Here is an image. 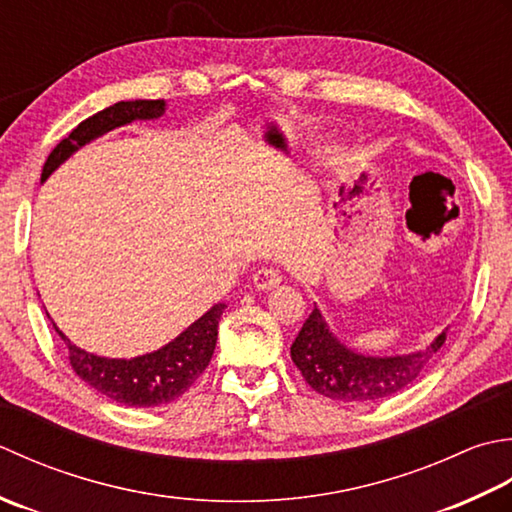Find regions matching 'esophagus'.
I'll return each instance as SVG.
<instances>
[{"label":"esophagus","instance_id":"1","mask_svg":"<svg viewBox=\"0 0 512 512\" xmlns=\"http://www.w3.org/2000/svg\"><path fill=\"white\" fill-rule=\"evenodd\" d=\"M254 280V287L256 289H263V291H269L280 285V280H283V276H280V271L274 269V267H263L258 269L256 274L252 276Z\"/></svg>","mask_w":512,"mask_h":512}]
</instances>
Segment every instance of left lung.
<instances>
[{
	"label": "left lung",
	"instance_id": "8db88e82",
	"mask_svg": "<svg viewBox=\"0 0 512 512\" xmlns=\"http://www.w3.org/2000/svg\"><path fill=\"white\" fill-rule=\"evenodd\" d=\"M446 340V329L429 347L404 356H364L349 349L314 307L291 344V360L320 395L336 402H380L402 391L424 371Z\"/></svg>",
	"mask_w": 512,
	"mask_h": 512
}]
</instances>
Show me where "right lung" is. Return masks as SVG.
Here are the masks:
<instances>
[{"label": "right lung", "mask_w": 512, "mask_h": 512, "mask_svg": "<svg viewBox=\"0 0 512 512\" xmlns=\"http://www.w3.org/2000/svg\"><path fill=\"white\" fill-rule=\"evenodd\" d=\"M165 114L163 99H137V101H119L114 106L92 114L90 119L81 121L57 148L48 154L41 170V183L55 172L61 163L70 159L83 145L99 139L121 125L132 121H150ZM225 311L223 302H218L210 311L194 320L190 327L179 333L165 347L152 353H143L137 358H101L88 353L72 344L59 327H52L59 338L66 342L70 367L79 378L90 384L92 389L106 395V398L121 402L125 406H163L174 402L176 398L192 387L198 375L205 371L212 360L218 338V320ZM50 318V316H48Z\"/></svg>", "instance_id": "right-lung-1"}]
</instances>
